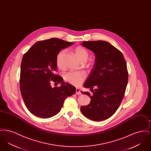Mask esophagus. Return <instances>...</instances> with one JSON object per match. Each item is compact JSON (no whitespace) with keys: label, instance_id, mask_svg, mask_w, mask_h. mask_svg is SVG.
<instances>
[{"label":"esophagus","instance_id":"esophagus-1","mask_svg":"<svg viewBox=\"0 0 151 151\" xmlns=\"http://www.w3.org/2000/svg\"><path fill=\"white\" fill-rule=\"evenodd\" d=\"M76 94L78 95H80L81 94V92H80V90L79 88H76Z\"/></svg>","mask_w":151,"mask_h":151}]
</instances>
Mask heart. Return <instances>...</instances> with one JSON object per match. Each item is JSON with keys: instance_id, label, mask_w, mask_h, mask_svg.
<instances>
[{"instance_id": "heart-1", "label": "heart", "mask_w": 151, "mask_h": 151, "mask_svg": "<svg viewBox=\"0 0 151 151\" xmlns=\"http://www.w3.org/2000/svg\"><path fill=\"white\" fill-rule=\"evenodd\" d=\"M75 53L76 57L80 62L87 60L89 57V52L83 47L78 46L75 48ZM65 54V51H60L58 54L56 58V64L58 67H62V60ZM86 75L82 72H69L66 73L64 76L65 81L75 86H79L81 82L85 79Z\"/></svg>"}]
</instances>
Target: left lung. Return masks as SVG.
<instances>
[{"mask_svg": "<svg viewBox=\"0 0 151 151\" xmlns=\"http://www.w3.org/2000/svg\"><path fill=\"white\" fill-rule=\"evenodd\" d=\"M81 45L93 52L95 62L83 86L92 94L89 104L80 108L87 118L101 121L115 113L124 97L128 82L126 60L122 52L104 41H84Z\"/></svg>", "mask_w": 151, "mask_h": 151, "instance_id": "left-lung-1", "label": "left lung"}]
</instances>
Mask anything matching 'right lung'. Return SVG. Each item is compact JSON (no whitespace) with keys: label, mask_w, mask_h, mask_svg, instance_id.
<instances>
[{"label":"right lung","mask_w":151,"mask_h":151,"mask_svg":"<svg viewBox=\"0 0 151 151\" xmlns=\"http://www.w3.org/2000/svg\"><path fill=\"white\" fill-rule=\"evenodd\" d=\"M73 44L52 38L37 42L24 55L20 69V91L27 108L33 115L43 118L56 115L65 99L75 93V86L63 81L62 78L54 73L57 70L58 54ZM51 81L60 83L61 86L52 88Z\"/></svg>","instance_id":"obj_1"}]
</instances>
